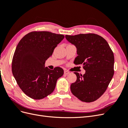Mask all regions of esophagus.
<instances>
[{"label": "esophagus", "instance_id": "1", "mask_svg": "<svg viewBox=\"0 0 128 128\" xmlns=\"http://www.w3.org/2000/svg\"><path fill=\"white\" fill-rule=\"evenodd\" d=\"M64 74H66V75H68V74H69V72L68 71H67V70H64Z\"/></svg>", "mask_w": 128, "mask_h": 128}]
</instances>
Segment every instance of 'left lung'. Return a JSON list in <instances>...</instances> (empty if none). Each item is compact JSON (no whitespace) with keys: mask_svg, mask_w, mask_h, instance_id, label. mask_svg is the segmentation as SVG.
<instances>
[{"mask_svg":"<svg viewBox=\"0 0 128 128\" xmlns=\"http://www.w3.org/2000/svg\"><path fill=\"white\" fill-rule=\"evenodd\" d=\"M68 42L75 45L77 56L74 63L82 64L86 73L77 76L70 86L72 94L81 101L91 102L106 91L114 73V56L107 42L97 34L88 33L66 35Z\"/></svg>","mask_w":128,"mask_h":128,"instance_id":"left-lung-1","label":"left lung"}]
</instances>
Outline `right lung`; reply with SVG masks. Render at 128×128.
I'll return each instance as SVG.
<instances>
[{
    "mask_svg": "<svg viewBox=\"0 0 128 128\" xmlns=\"http://www.w3.org/2000/svg\"><path fill=\"white\" fill-rule=\"evenodd\" d=\"M63 34L34 31L23 37L14 53L12 70L19 87L29 97L40 100L51 94L64 70L57 67L51 70L45 62L63 40Z\"/></svg>",
    "mask_w": 128,
    "mask_h": 128,
    "instance_id": "add662e5",
    "label": "right lung"
}]
</instances>
